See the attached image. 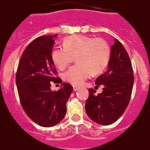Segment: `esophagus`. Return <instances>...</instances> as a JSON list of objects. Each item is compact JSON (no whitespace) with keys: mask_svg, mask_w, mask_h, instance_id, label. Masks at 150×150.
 Listing matches in <instances>:
<instances>
[{"mask_svg":"<svg viewBox=\"0 0 150 150\" xmlns=\"http://www.w3.org/2000/svg\"><path fill=\"white\" fill-rule=\"evenodd\" d=\"M80 90V87H76V86H74V91H78Z\"/></svg>","mask_w":150,"mask_h":150,"instance_id":"obj_1","label":"esophagus"}]
</instances>
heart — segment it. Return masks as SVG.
Returning <instances> with one entry per match:
<instances>
[{
    "mask_svg": "<svg viewBox=\"0 0 150 150\" xmlns=\"http://www.w3.org/2000/svg\"><path fill=\"white\" fill-rule=\"evenodd\" d=\"M63 47L53 49L51 58L54 65L64 69L76 56L77 65L63 74L64 81L75 86L82 85L91 72L98 74L107 67L111 56V48L106 40L87 35H72L64 39Z\"/></svg>",
    "mask_w": 150,
    "mask_h": 150,
    "instance_id": "1",
    "label": "heart"
}]
</instances>
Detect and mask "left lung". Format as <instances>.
Instances as JSON below:
<instances>
[{
    "instance_id": "1",
    "label": "left lung",
    "mask_w": 150,
    "mask_h": 150,
    "mask_svg": "<svg viewBox=\"0 0 150 150\" xmlns=\"http://www.w3.org/2000/svg\"><path fill=\"white\" fill-rule=\"evenodd\" d=\"M111 45L107 71L96 79L97 87L103 85V91L96 95L89 89L85 110L92 121L102 125L113 124L128 107L134 83L133 69L129 54L118 39Z\"/></svg>"
}]
</instances>
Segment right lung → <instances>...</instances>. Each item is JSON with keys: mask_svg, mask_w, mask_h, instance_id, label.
I'll return each mask as SVG.
<instances>
[{"mask_svg": "<svg viewBox=\"0 0 150 150\" xmlns=\"http://www.w3.org/2000/svg\"><path fill=\"white\" fill-rule=\"evenodd\" d=\"M57 35H43L30 43L21 55L16 74V85L21 105L33 122L42 127L60 122L67 113V102L73 87L63 83L52 91L51 83H61L51 58Z\"/></svg>", "mask_w": 150, "mask_h": 150, "instance_id": "add662e5", "label": "right lung"}]
</instances>
